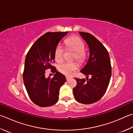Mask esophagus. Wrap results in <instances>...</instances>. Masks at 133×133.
Returning <instances> with one entry per match:
<instances>
[{"instance_id": "obj_1", "label": "esophagus", "mask_w": 133, "mask_h": 133, "mask_svg": "<svg viewBox=\"0 0 133 133\" xmlns=\"http://www.w3.org/2000/svg\"><path fill=\"white\" fill-rule=\"evenodd\" d=\"M66 80H67V81H69V80H70V77H66Z\"/></svg>"}]
</instances>
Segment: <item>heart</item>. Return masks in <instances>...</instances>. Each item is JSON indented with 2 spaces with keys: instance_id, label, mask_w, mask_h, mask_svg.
Here are the masks:
<instances>
[{
  "instance_id": "b5f03b06",
  "label": "heart",
  "mask_w": 133,
  "mask_h": 133,
  "mask_svg": "<svg viewBox=\"0 0 133 133\" xmlns=\"http://www.w3.org/2000/svg\"><path fill=\"white\" fill-rule=\"evenodd\" d=\"M66 45L69 49L73 50L76 52L75 57L79 62L83 60L85 57L84 49L85 46L80 38L77 37L70 38L66 41ZM55 59L57 62H61L63 59V49L61 45H58L55 51ZM77 66L73 63L64 62L58 66V70L66 76H70L72 71L76 70Z\"/></svg>"
}]
</instances>
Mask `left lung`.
Listing matches in <instances>:
<instances>
[{
  "mask_svg": "<svg viewBox=\"0 0 133 133\" xmlns=\"http://www.w3.org/2000/svg\"><path fill=\"white\" fill-rule=\"evenodd\" d=\"M85 41L90 50L89 58L87 63L81 70L87 78H75L77 86L73 89V95L78 102L91 104L97 102L104 95L109 84L112 67L110 57L107 49L102 43L91 34L79 32Z\"/></svg>",
  "mask_w": 133,
  "mask_h": 133,
  "instance_id": "obj_1",
  "label": "left lung"
}]
</instances>
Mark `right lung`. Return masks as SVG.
Returning a JSON list of instances; mask_svg holds the SVG:
<instances>
[{"instance_id":"right-lung-1","label":"right lung","mask_w":133,"mask_h":133,"mask_svg":"<svg viewBox=\"0 0 133 133\" xmlns=\"http://www.w3.org/2000/svg\"><path fill=\"white\" fill-rule=\"evenodd\" d=\"M67 33H46L36 41L26 56L24 83L31 101L39 107L55 105L59 99L60 88L66 81L64 75L52 64L55 62V49ZM48 68H51L55 73L52 79L45 77V70Z\"/></svg>"}]
</instances>
